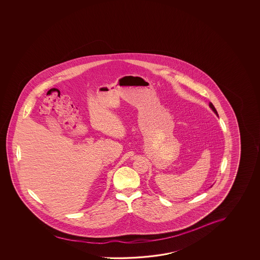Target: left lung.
<instances>
[{
    "mask_svg": "<svg viewBox=\"0 0 260 260\" xmlns=\"http://www.w3.org/2000/svg\"><path fill=\"white\" fill-rule=\"evenodd\" d=\"M209 107L211 108V110H212V111H214V112H215V113H216V114L217 115V110L215 109V107H214V105H213L212 103H209ZM211 187H212V186H211Z\"/></svg>",
    "mask_w": 260,
    "mask_h": 260,
    "instance_id": "obj_1",
    "label": "left lung"
}]
</instances>
